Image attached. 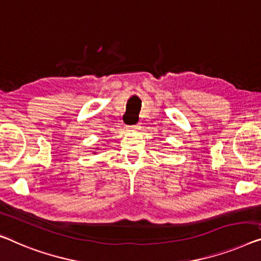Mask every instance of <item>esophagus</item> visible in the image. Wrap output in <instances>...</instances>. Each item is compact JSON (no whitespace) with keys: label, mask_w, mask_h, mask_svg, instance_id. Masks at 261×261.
Listing matches in <instances>:
<instances>
[{"label":"esophagus","mask_w":261,"mask_h":261,"mask_svg":"<svg viewBox=\"0 0 261 261\" xmlns=\"http://www.w3.org/2000/svg\"><path fill=\"white\" fill-rule=\"evenodd\" d=\"M132 130H135V131H137V130H139L141 129V125H139V124H136V125H132V126H130Z\"/></svg>","instance_id":"esophagus-1"}]
</instances>
